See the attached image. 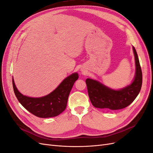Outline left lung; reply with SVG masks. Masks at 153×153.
<instances>
[{
	"label": "left lung",
	"instance_id": "left-lung-1",
	"mask_svg": "<svg viewBox=\"0 0 153 153\" xmlns=\"http://www.w3.org/2000/svg\"><path fill=\"white\" fill-rule=\"evenodd\" d=\"M133 50L135 55L136 73L130 85L120 90H114L98 81L87 78L85 82L88 94L94 107L108 110L122 109L130 105L139 94L142 84V73L134 47Z\"/></svg>",
	"mask_w": 153,
	"mask_h": 153
}]
</instances>
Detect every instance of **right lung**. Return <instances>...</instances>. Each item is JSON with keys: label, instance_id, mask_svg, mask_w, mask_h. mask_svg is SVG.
Instances as JSON below:
<instances>
[{"label": "right lung", "instance_id": "right-lung-1", "mask_svg": "<svg viewBox=\"0 0 153 153\" xmlns=\"http://www.w3.org/2000/svg\"><path fill=\"white\" fill-rule=\"evenodd\" d=\"M78 78L77 73L71 74L51 93L41 98H30L21 94L13 78V86L16 98L26 110L38 117L48 118L57 116L66 109L69 92Z\"/></svg>", "mask_w": 153, "mask_h": 153}]
</instances>
